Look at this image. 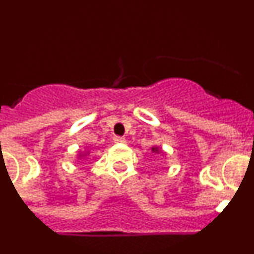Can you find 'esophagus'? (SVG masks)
<instances>
[{
	"label": "esophagus",
	"mask_w": 254,
	"mask_h": 254,
	"mask_svg": "<svg viewBox=\"0 0 254 254\" xmlns=\"http://www.w3.org/2000/svg\"><path fill=\"white\" fill-rule=\"evenodd\" d=\"M113 141L116 143H125L126 142V138L125 137H121V136H116V137L113 138Z\"/></svg>",
	"instance_id": "obj_1"
}]
</instances>
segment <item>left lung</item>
Masks as SVG:
<instances>
[{
    "instance_id": "obj_1",
    "label": "left lung",
    "mask_w": 254,
    "mask_h": 254,
    "mask_svg": "<svg viewBox=\"0 0 254 254\" xmlns=\"http://www.w3.org/2000/svg\"><path fill=\"white\" fill-rule=\"evenodd\" d=\"M152 152H159L160 151V150H159V147H152Z\"/></svg>"
}]
</instances>
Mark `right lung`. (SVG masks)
Returning a JSON list of instances; mask_svg holds the SVG:
<instances>
[{
  "label": "right lung",
  "mask_w": 254,
  "mask_h": 254,
  "mask_svg": "<svg viewBox=\"0 0 254 254\" xmlns=\"http://www.w3.org/2000/svg\"><path fill=\"white\" fill-rule=\"evenodd\" d=\"M87 155H89V151H85V152H80V154L77 155V158L81 160V159L84 158H87Z\"/></svg>",
  "instance_id": "obj_1"
}]
</instances>
